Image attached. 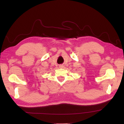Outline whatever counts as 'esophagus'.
Returning <instances> with one entry per match:
<instances>
[{
  "label": "esophagus",
  "mask_w": 124,
  "mask_h": 124,
  "mask_svg": "<svg viewBox=\"0 0 124 124\" xmlns=\"http://www.w3.org/2000/svg\"><path fill=\"white\" fill-rule=\"evenodd\" d=\"M63 64H60V65H59V67H60V68H63Z\"/></svg>",
  "instance_id": "1"
}]
</instances>
